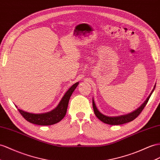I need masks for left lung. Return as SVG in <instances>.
<instances>
[{
  "instance_id": "1",
  "label": "left lung",
  "mask_w": 160,
  "mask_h": 160,
  "mask_svg": "<svg viewBox=\"0 0 160 160\" xmlns=\"http://www.w3.org/2000/svg\"><path fill=\"white\" fill-rule=\"evenodd\" d=\"M155 87V86L154 87V88ZM154 88L150 94V95L147 98V100L145 101V103H143L140 108H138L136 111H134L132 113L127 114V115L124 116H118V117H109L107 116H105L103 114H102L100 112H99V110L97 109L96 105L95 104V102H94V100L92 99V107H93V110L94 112H95V116L97 117V118L101 121L105 123V124H110V125H120L123 124H126V123H128L129 122H131L134 120L135 118H137L139 114L141 113V112L143 110V109L145 108L146 106L147 102H148L149 98L151 95V94L153 92Z\"/></svg>"
}]
</instances>
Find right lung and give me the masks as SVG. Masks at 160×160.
<instances>
[{
  "label": "right lung",
  "instance_id": "1",
  "mask_svg": "<svg viewBox=\"0 0 160 160\" xmlns=\"http://www.w3.org/2000/svg\"><path fill=\"white\" fill-rule=\"evenodd\" d=\"M78 82H76L65 94L57 107L51 112L44 113H31L18 109L19 112L25 119L30 123L41 126L55 124L60 122L65 117L67 112L69 100L70 99L73 91L76 89Z\"/></svg>",
  "mask_w": 160,
  "mask_h": 160
}]
</instances>
